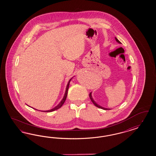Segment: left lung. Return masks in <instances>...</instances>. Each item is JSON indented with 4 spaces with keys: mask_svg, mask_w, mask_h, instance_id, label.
<instances>
[{
    "mask_svg": "<svg viewBox=\"0 0 156 156\" xmlns=\"http://www.w3.org/2000/svg\"><path fill=\"white\" fill-rule=\"evenodd\" d=\"M115 41L119 43H120L121 44V42L118 41V39L116 38V37H115ZM89 97H90V99H91V101H92V102L94 104L95 106H97V108H100V109H104V110H110V109H107V108H103V107H102V106H99V105H98V104H97L94 101V100L93 99V97H92V92H91L90 94H89Z\"/></svg>",
    "mask_w": 156,
    "mask_h": 156,
    "instance_id": "1",
    "label": "left lung"
}]
</instances>
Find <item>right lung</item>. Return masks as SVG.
I'll use <instances>...</instances> for the list:
<instances>
[{
    "label": "right lung",
    "mask_w": 156,
    "mask_h": 156,
    "mask_svg": "<svg viewBox=\"0 0 156 156\" xmlns=\"http://www.w3.org/2000/svg\"><path fill=\"white\" fill-rule=\"evenodd\" d=\"M73 79V78H71L69 81L68 82V83H67V86H66V91H65V95H64V96H63V99H62L61 101L58 104V105H57L55 108H54L53 109H51V110H46V111H43V112H54V111H55V110H56L57 109H59V108H61L62 107V106L64 104V102H65V101H66V97H67V92H68V89H69V85H70V81H71V80ZM34 109V108H33ZM35 110H37V109H35Z\"/></svg>",
    "instance_id": "add662e5"
}]
</instances>
